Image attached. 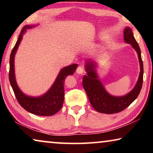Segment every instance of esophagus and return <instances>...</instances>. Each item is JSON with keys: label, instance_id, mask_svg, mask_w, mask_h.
<instances>
[{"label": "esophagus", "instance_id": "34e87169", "mask_svg": "<svg viewBox=\"0 0 153 153\" xmlns=\"http://www.w3.org/2000/svg\"><path fill=\"white\" fill-rule=\"evenodd\" d=\"M76 72L78 74H83L84 73V69L82 67L79 66L76 69Z\"/></svg>", "mask_w": 153, "mask_h": 153}]
</instances>
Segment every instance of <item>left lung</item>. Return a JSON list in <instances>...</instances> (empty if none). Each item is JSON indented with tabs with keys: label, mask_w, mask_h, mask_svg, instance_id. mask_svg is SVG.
<instances>
[{
	"label": "left lung",
	"mask_w": 153,
	"mask_h": 153,
	"mask_svg": "<svg viewBox=\"0 0 153 153\" xmlns=\"http://www.w3.org/2000/svg\"><path fill=\"white\" fill-rule=\"evenodd\" d=\"M123 38L126 42L131 44L138 55L140 72L138 80L131 91L123 97H113L106 92L101 82L99 81L95 71V64L88 60L85 65L87 76H84L82 79L83 87L86 91L89 100L94 109L99 113L113 114L122 111L138 97L143 82V62L141 57V51L138 42L129 27L124 30Z\"/></svg>",
	"instance_id": "left-lung-1"
}]
</instances>
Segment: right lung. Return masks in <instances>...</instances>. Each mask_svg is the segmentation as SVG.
I'll return each instance as SVG.
<instances>
[{"label":"right lung","instance_id":"1","mask_svg":"<svg viewBox=\"0 0 153 153\" xmlns=\"http://www.w3.org/2000/svg\"><path fill=\"white\" fill-rule=\"evenodd\" d=\"M34 25H25L10 55L9 77L14 94L19 105L28 112L36 115L51 116L61 109L64 101V82L68 75H72L77 67V64L64 67L61 70L53 86L48 91L40 97H30L25 95L18 87L15 77L14 57L22 39L23 33Z\"/></svg>","mask_w":153,"mask_h":153}]
</instances>
